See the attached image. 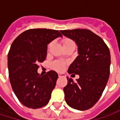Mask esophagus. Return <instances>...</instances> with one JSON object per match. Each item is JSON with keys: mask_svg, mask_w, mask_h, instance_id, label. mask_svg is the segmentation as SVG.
Returning <instances> with one entry per match:
<instances>
[{"mask_svg": "<svg viewBox=\"0 0 120 120\" xmlns=\"http://www.w3.org/2000/svg\"><path fill=\"white\" fill-rule=\"evenodd\" d=\"M58 76H59V77H64V76H65V74H64L59 73V74H58Z\"/></svg>", "mask_w": 120, "mask_h": 120, "instance_id": "obj_1", "label": "esophagus"}]
</instances>
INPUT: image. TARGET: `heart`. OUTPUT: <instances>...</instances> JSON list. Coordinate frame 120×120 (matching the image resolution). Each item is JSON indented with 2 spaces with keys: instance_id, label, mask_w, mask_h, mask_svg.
I'll use <instances>...</instances> for the list:
<instances>
[{
  "instance_id": "1",
  "label": "heart",
  "mask_w": 120,
  "mask_h": 120,
  "mask_svg": "<svg viewBox=\"0 0 120 120\" xmlns=\"http://www.w3.org/2000/svg\"><path fill=\"white\" fill-rule=\"evenodd\" d=\"M62 43H63V46H66L67 44H73L74 42L70 39H64L62 40ZM51 46V44H50L48 47L50 48ZM64 67H65V63L63 62H61V61H55L52 63V68L55 70H57V71H62L64 69Z\"/></svg>"
}]
</instances>
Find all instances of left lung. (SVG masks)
Returning a JSON list of instances; mask_svg holds the SVG:
<instances>
[{"label": "left lung", "mask_w": 120, "mask_h": 120, "mask_svg": "<svg viewBox=\"0 0 120 120\" xmlns=\"http://www.w3.org/2000/svg\"><path fill=\"white\" fill-rule=\"evenodd\" d=\"M60 32L76 42L79 54L70 64L68 73L78 74L79 79L74 82L67 77V85L63 88L66 103L76 110H87L98 101L108 82L110 65L109 49L100 37L90 30Z\"/></svg>", "instance_id": "obj_1"}]
</instances>
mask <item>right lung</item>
<instances>
[{
	"label": "right lung",
	"mask_w": 120,
	"mask_h": 120,
	"mask_svg": "<svg viewBox=\"0 0 120 120\" xmlns=\"http://www.w3.org/2000/svg\"><path fill=\"white\" fill-rule=\"evenodd\" d=\"M59 37L62 36L58 30L30 29L11 45L8 56L10 81L19 101L28 108H41L49 101L58 75L53 70L44 76L38 74V64L46 60L47 45Z\"/></svg>",
	"instance_id": "right-lung-1"
}]
</instances>
